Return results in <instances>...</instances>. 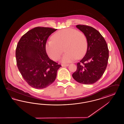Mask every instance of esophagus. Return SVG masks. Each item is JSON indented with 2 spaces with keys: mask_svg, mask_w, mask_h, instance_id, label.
Listing matches in <instances>:
<instances>
[{
  "mask_svg": "<svg viewBox=\"0 0 124 124\" xmlns=\"http://www.w3.org/2000/svg\"><path fill=\"white\" fill-rule=\"evenodd\" d=\"M61 65L62 66H67L69 65V64H62Z\"/></svg>",
  "mask_w": 124,
  "mask_h": 124,
  "instance_id": "obj_1",
  "label": "esophagus"
}]
</instances>
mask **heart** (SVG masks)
Segmentation results:
<instances>
[{"label": "heart", "mask_w": 124, "mask_h": 124, "mask_svg": "<svg viewBox=\"0 0 124 124\" xmlns=\"http://www.w3.org/2000/svg\"><path fill=\"white\" fill-rule=\"evenodd\" d=\"M52 39L46 42L45 48L48 55L54 61L60 59L64 47L66 53L62 59L63 63L71 62L77 57L82 58L87 51L86 37L74 29L60 30L53 34Z\"/></svg>", "instance_id": "heart-1"}]
</instances>
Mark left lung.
<instances>
[{
    "label": "left lung",
    "instance_id": "1",
    "mask_svg": "<svg viewBox=\"0 0 124 124\" xmlns=\"http://www.w3.org/2000/svg\"><path fill=\"white\" fill-rule=\"evenodd\" d=\"M76 27L86 37L88 46L85 56L77 64V70L72 76L78 82L89 85L98 81L106 69L109 50L100 32L94 28L78 24Z\"/></svg>",
    "mask_w": 124,
    "mask_h": 124
}]
</instances>
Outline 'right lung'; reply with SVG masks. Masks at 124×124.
I'll list each match as a JSON object with an SVG mask.
<instances>
[{
  "label": "right lung",
  "mask_w": 124,
  "mask_h": 124,
  "mask_svg": "<svg viewBox=\"0 0 124 124\" xmlns=\"http://www.w3.org/2000/svg\"><path fill=\"white\" fill-rule=\"evenodd\" d=\"M56 30L35 27L25 33L18 42L16 50L18 69L25 81L33 88H45L51 85L61 66L48 57L45 48L48 37Z\"/></svg>",
  "instance_id": "1"
}]
</instances>
